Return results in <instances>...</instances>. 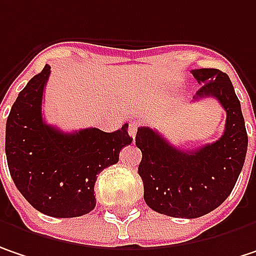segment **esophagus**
<instances>
[{
  "instance_id": "obj_1",
  "label": "esophagus",
  "mask_w": 256,
  "mask_h": 256,
  "mask_svg": "<svg viewBox=\"0 0 256 256\" xmlns=\"http://www.w3.org/2000/svg\"><path fill=\"white\" fill-rule=\"evenodd\" d=\"M138 126H139V124H138V123H134V122H133V123H130V126H128V134H130L132 138H134V136H136V133H138Z\"/></svg>"
}]
</instances>
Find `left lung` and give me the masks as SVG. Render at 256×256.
<instances>
[{
    "mask_svg": "<svg viewBox=\"0 0 256 256\" xmlns=\"http://www.w3.org/2000/svg\"><path fill=\"white\" fill-rule=\"evenodd\" d=\"M191 74L202 84L194 100L214 97L226 112L220 139L181 150L154 128H139L136 133V146L142 150L143 198L152 210L171 218H202L218 208L232 192L248 149L240 102L229 76L210 68Z\"/></svg>",
    "mask_w": 256,
    "mask_h": 256,
    "instance_id": "1",
    "label": "left lung"
}]
</instances>
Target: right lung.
Masks as SVG:
<instances>
[{"instance_id":"1","label":"right lung","mask_w":256,"mask_h":256,"mask_svg":"<svg viewBox=\"0 0 256 256\" xmlns=\"http://www.w3.org/2000/svg\"><path fill=\"white\" fill-rule=\"evenodd\" d=\"M50 66L34 75L11 107L6 155L11 178L36 210L52 218H78L96 207L94 186L104 168L118 162L132 143L128 124L113 133L96 128L64 133L46 124L43 91Z\"/></svg>"}]
</instances>
